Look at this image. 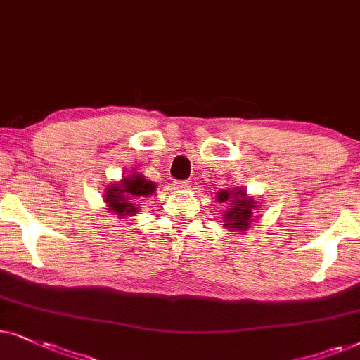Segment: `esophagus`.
<instances>
[{
  "label": "esophagus",
  "mask_w": 360,
  "mask_h": 360,
  "mask_svg": "<svg viewBox=\"0 0 360 360\" xmlns=\"http://www.w3.org/2000/svg\"><path fill=\"white\" fill-rule=\"evenodd\" d=\"M174 186L176 189H189V186H191V183L189 181H174Z\"/></svg>",
  "instance_id": "34e87169"
}]
</instances>
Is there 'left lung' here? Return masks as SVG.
<instances>
[{"mask_svg": "<svg viewBox=\"0 0 360 360\" xmlns=\"http://www.w3.org/2000/svg\"><path fill=\"white\" fill-rule=\"evenodd\" d=\"M217 202H222L225 210L222 212V222L225 229L232 232H247L253 222H257L258 215L253 210L260 212V205L253 195H248L243 188L220 189L215 195Z\"/></svg>", "mask_w": 360, "mask_h": 360, "instance_id": "1", "label": "left lung"}]
</instances>
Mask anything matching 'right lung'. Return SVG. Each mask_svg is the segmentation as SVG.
I'll return each mask as SVG.
<instances>
[{
    "mask_svg": "<svg viewBox=\"0 0 360 360\" xmlns=\"http://www.w3.org/2000/svg\"><path fill=\"white\" fill-rule=\"evenodd\" d=\"M156 191V184L146 179L138 171L122 176L120 181H113L103 191V202L107 205L110 215H117L118 219L133 217L140 212V205L136 204L143 198H148Z\"/></svg>",
    "mask_w": 360,
    "mask_h": 360,
    "instance_id": "obj_1",
    "label": "right lung"
}]
</instances>
